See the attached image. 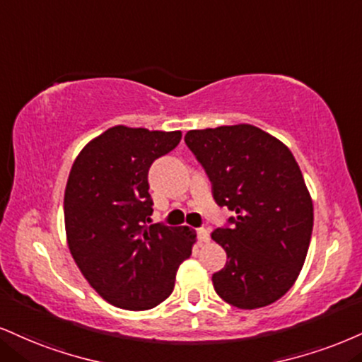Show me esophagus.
<instances>
[{
	"label": "esophagus",
	"mask_w": 362,
	"mask_h": 362,
	"mask_svg": "<svg viewBox=\"0 0 362 362\" xmlns=\"http://www.w3.org/2000/svg\"><path fill=\"white\" fill-rule=\"evenodd\" d=\"M197 238H199V243H209V239H211V236H209V230L206 228L197 229Z\"/></svg>",
	"instance_id": "esophagus-1"
}]
</instances>
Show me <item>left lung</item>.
Masks as SVG:
<instances>
[{
    "mask_svg": "<svg viewBox=\"0 0 362 362\" xmlns=\"http://www.w3.org/2000/svg\"><path fill=\"white\" fill-rule=\"evenodd\" d=\"M185 143L212 182L221 207L236 212L212 230L228 263L212 275L229 305L252 310L276 302L305 263L312 197L288 146L252 124L187 132Z\"/></svg>",
    "mask_w": 362,
    "mask_h": 362,
    "instance_id": "1",
    "label": "left lung"
}]
</instances>
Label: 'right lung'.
<instances>
[{
	"mask_svg": "<svg viewBox=\"0 0 362 362\" xmlns=\"http://www.w3.org/2000/svg\"><path fill=\"white\" fill-rule=\"evenodd\" d=\"M180 132L112 126L77 155L64 195L67 245L89 285L111 305L148 310L170 297L195 230L150 224L148 170Z\"/></svg>",
	"mask_w": 362,
	"mask_h": 362,
	"instance_id": "right-lung-1",
	"label": "right lung"
}]
</instances>
